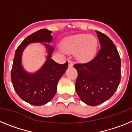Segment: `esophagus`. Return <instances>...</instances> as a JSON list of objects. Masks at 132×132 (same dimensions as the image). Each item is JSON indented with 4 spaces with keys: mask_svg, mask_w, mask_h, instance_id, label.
Masks as SVG:
<instances>
[{
    "mask_svg": "<svg viewBox=\"0 0 132 132\" xmlns=\"http://www.w3.org/2000/svg\"><path fill=\"white\" fill-rule=\"evenodd\" d=\"M68 62H69V64H68L69 67H72V66L73 65V61H71V60H68Z\"/></svg>",
    "mask_w": 132,
    "mask_h": 132,
    "instance_id": "34e87169",
    "label": "esophagus"
}]
</instances>
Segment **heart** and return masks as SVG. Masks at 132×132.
I'll return each mask as SVG.
<instances>
[{
  "label": "heart",
  "instance_id": "b5f03b06",
  "mask_svg": "<svg viewBox=\"0 0 132 132\" xmlns=\"http://www.w3.org/2000/svg\"><path fill=\"white\" fill-rule=\"evenodd\" d=\"M98 42L95 37L86 34H79L67 38L63 42L65 52L71 53L77 51V55L82 61H88L96 53Z\"/></svg>",
  "mask_w": 132,
  "mask_h": 132
}]
</instances>
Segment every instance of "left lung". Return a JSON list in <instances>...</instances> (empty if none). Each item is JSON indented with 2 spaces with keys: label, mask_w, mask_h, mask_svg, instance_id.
I'll return each mask as SVG.
<instances>
[{
  "label": "left lung",
  "mask_w": 132,
  "mask_h": 132,
  "mask_svg": "<svg viewBox=\"0 0 132 132\" xmlns=\"http://www.w3.org/2000/svg\"><path fill=\"white\" fill-rule=\"evenodd\" d=\"M101 47L94 59L77 63L75 89L80 100L89 106L98 105L111 98L121 79V60L112 41L96 31Z\"/></svg>",
  "instance_id": "1"
}]
</instances>
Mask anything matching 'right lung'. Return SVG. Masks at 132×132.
Returning a JSON list of instances; mask_svg holds the SVG:
<instances>
[{
	"label": "right lung",
	"mask_w": 132,
	"mask_h": 132,
	"mask_svg": "<svg viewBox=\"0 0 132 132\" xmlns=\"http://www.w3.org/2000/svg\"><path fill=\"white\" fill-rule=\"evenodd\" d=\"M52 32L42 29L31 34L24 39L15 52L11 70L12 82L18 96L32 105H44L52 101L57 91L58 81L68 67V62L59 64L51 59L53 48L47 44H44L48 50L47 60L39 71L28 73L22 66V55L27 45L34 42L50 43L53 38Z\"/></svg>",
	"instance_id": "add662e5"
}]
</instances>
